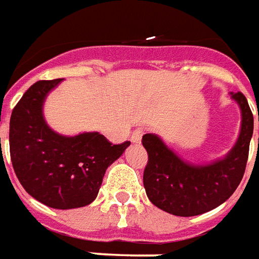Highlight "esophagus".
Listing matches in <instances>:
<instances>
[{
  "label": "esophagus",
  "mask_w": 259,
  "mask_h": 259,
  "mask_svg": "<svg viewBox=\"0 0 259 259\" xmlns=\"http://www.w3.org/2000/svg\"><path fill=\"white\" fill-rule=\"evenodd\" d=\"M143 134H145V130H143V128H141V127L137 128L135 131L132 132L131 142H134V143H139V142H141V139H142Z\"/></svg>",
  "instance_id": "obj_1"
}]
</instances>
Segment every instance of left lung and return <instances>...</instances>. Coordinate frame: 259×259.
Instances as JSON below:
<instances>
[{
	"label": "left lung",
	"instance_id": "8db88e82",
	"mask_svg": "<svg viewBox=\"0 0 259 259\" xmlns=\"http://www.w3.org/2000/svg\"><path fill=\"white\" fill-rule=\"evenodd\" d=\"M230 95L240 106V134L232 150L214 163H186L157 135H143L142 145L149 156L143 186L156 207L178 217H193L217 208L237 189L246 171L254 117L246 96L241 92Z\"/></svg>",
	"mask_w": 259,
	"mask_h": 259
}]
</instances>
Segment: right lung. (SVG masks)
Returning <instances> with one entry per match:
<instances>
[{
  "label": "right lung",
  "instance_id": "1",
  "mask_svg": "<svg viewBox=\"0 0 259 259\" xmlns=\"http://www.w3.org/2000/svg\"><path fill=\"white\" fill-rule=\"evenodd\" d=\"M60 81H37L24 92L9 121V150L15 174L30 196L51 208L70 209L96 199L107 167L131 142L113 145L99 132L65 137L52 131L42 105Z\"/></svg>",
  "mask_w": 259,
  "mask_h": 259
}]
</instances>
